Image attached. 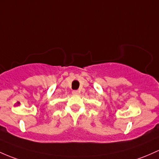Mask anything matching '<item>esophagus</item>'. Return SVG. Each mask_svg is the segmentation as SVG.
I'll list each match as a JSON object with an SVG mask.
<instances>
[{"instance_id":"1","label":"esophagus","mask_w":159,"mask_h":159,"mask_svg":"<svg viewBox=\"0 0 159 159\" xmlns=\"http://www.w3.org/2000/svg\"><path fill=\"white\" fill-rule=\"evenodd\" d=\"M72 94H73V95H78V90H73Z\"/></svg>"}]
</instances>
